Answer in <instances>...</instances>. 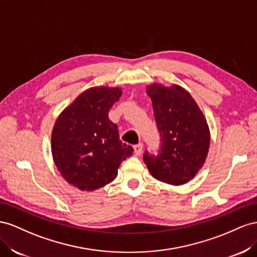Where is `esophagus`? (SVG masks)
<instances>
[{
	"label": "esophagus",
	"mask_w": 257,
	"mask_h": 257,
	"mask_svg": "<svg viewBox=\"0 0 257 257\" xmlns=\"http://www.w3.org/2000/svg\"><path fill=\"white\" fill-rule=\"evenodd\" d=\"M134 150H135V154L138 156H140L142 152H143V144L142 143H139L137 145L134 146Z\"/></svg>",
	"instance_id": "34e87169"
}]
</instances>
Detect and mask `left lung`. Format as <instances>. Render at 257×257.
Here are the masks:
<instances>
[{"label": "left lung", "mask_w": 257, "mask_h": 257, "mask_svg": "<svg viewBox=\"0 0 257 257\" xmlns=\"http://www.w3.org/2000/svg\"><path fill=\"white\" fill-rule=\"evenodd\" d=\"M160 134L157 155L145 151L143 161L154 178L182 185L201 169L210 148L206 117L190 93L179 85L146 87Z\"/></svg>", "instance_id": "1"}]
</instances>
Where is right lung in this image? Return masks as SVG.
Returning <instances> with one entry per match:
<instances>
[{"label": "right lung", "mask_w": 257, "mask_h": 257, "mask_svg": "<svg viewBox=\"0 0 257 257\" xmlns=\"http://www.w3.org/2000/svg\"><path fill=\"white\" fill-rule=\"evenodd\" d=\"M118 87L85 90L58 116L51 134L54 163L63 179L92 192L115 180L121 161L134 149L119 140L108 111L121 96Z\"/></svg>", "instance_id": "right-lung-1"}]
</instances>
